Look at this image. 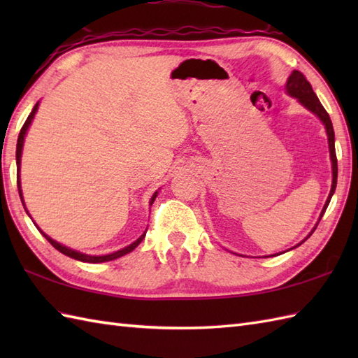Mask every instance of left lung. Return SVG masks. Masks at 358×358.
I'll list each match as a JSON object with an SVG mask.
<instances>
[{
    "label": "left lung",
    "instance_id": "obj_1",
    "mask_svg": "<svg viewBox=\"0 0 358 358\" xmlns=\"http://www.w3.org/2000/svg\"><path fill=\"white\" fill-rule=\"evenodd\" d=\"M286 90L287 94L291 96H295L296 100H299L303 106L308 110H310L313 113H315V115L322 120V123L324 124V129H326V134H328V143H329V152H331V162H332V186H331V192H329V196L328 200H326L324 203V208L322 210L320 214V218H318V223H320V220L324 214L326 208L329 206V201L332 199L334 192H336V187H337V173H338V166H337V155H336V135H334V127H332V121L329 118V113L324 110V108L322 106L320 100H318L315 92L313 90V86H310V83L306 80L305 75H303L301 72L299 71H294L291 75H289L287 78V83H286ZM318 223L315 224V227L318 226ZM315 227L313 229V232L315 231ZM313 232H310L308 237L303 240L301 243H305L310 235H313ZM301 243H299L296 246H300ZM295 246V248H296Z\"/></svg>",
    "mask_w": 358,
    "mask_h": 358
}]
</instances>
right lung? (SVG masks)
<instances>
[{"label":"right lung","mask_w":358,"mask_h":358,"mask_svg":"<svg viewBox=\"0 0 358 358\" xmlns=\"http://www.w3.org/2000/svg\"><path fill=\"white\" fill-rule=\"evenodd\" d=\"M36 110H38V103L34 106V109H32V112H30V115L27 117V120H26V123L22 124V127H21V131H20V135H18V143H17V185H18V192H20V199H21V203H22V206H24V209H26V204H24V200H22V194H21V181H20V164H21V150H22V144H24V136H26V132H27V129H29V126H30V123H32V120H34V117H35V113H36ZM157 194L158 192H155L154 195H152V199H150V206H152V203H154V200L157 199ZM26 212L29 214V210L26 209ZM30 217V215H29ZM38 227V226H36ZM38 231H40L41 234H43V237H45V240H48L50 245L55 248L57 250H59V252L62 254H64V255H67V257H71V258H75V260H78V262H85V263H103V262H110V260H115V258H120V257H123V255H126V254H129V252H132V250L140 245V243L143 241V238L146 237V232H144L141 237L138 238V240H135L132 245H129V246H126V248H123L121 250H117V252H113V254H109V255H87V254H81V252H78V250H73V249H71V248H66V246H63V245H59L58 241H55V240H52L49 235H45L40 227H38Z\"/></svg>","instance_id":"obj_1"}]
</instances>
